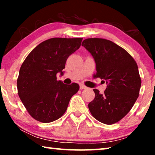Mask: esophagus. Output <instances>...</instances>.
<instances>
[{"mask_svg": "<svg viewBox=\"0 0 155 155\" xmlns=\"http://www.w3.org/2000/svg\"><path fill=\"white\" fill-rule=\"evenodd\" d=\"M87 87H86L85 85H84L83 84H80V89H81V90H83V89H87Z\"/></svg>", "mask_w": 155, "mask_h": 155, "instance_id": "esophagus-1", "label": "esophagus"}]
</instances>
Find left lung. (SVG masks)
Masks as SVG:
<instances>
[{"label":"left lung","instance_id":"8db88e82","mask_svg":"<svg viewBox=\"0 0 155 155\" xmlns=\"http://www.w3.org/2000/svg\"><path fill=\"white\" fill-rule=\"evenodd\" d=\"M82 46L95 61V76L107 84L103 94L94 89L89 109L99 122L114 124L130 111L139 96L141 81L137 65L127 51L110 40L88 38Z\"/></svg>","mask_w":155,"mask_h":155}]
</instances>
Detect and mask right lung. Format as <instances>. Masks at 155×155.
I'll return each instance as SVG.
<instances>
[{
  "instance_id": "1",
  "label": "right lung",
  "mask_w": 155,
  "mask_h": 155,
  "mask_svg": "<svg viewBox=\"0 0 155 155\" xmlns=\"http://www.w3.org/2000/svg\"><path fill=\"white\" fill-rule=\"evenodd\" d=\"M83 38H54L40 43L23 62L17 80L18 93L34 119L48 123L61 117L72 96L79 90L73 83L57 80L64 74L66 60L80 48Z\"/></svg>"
}]
</instances>
